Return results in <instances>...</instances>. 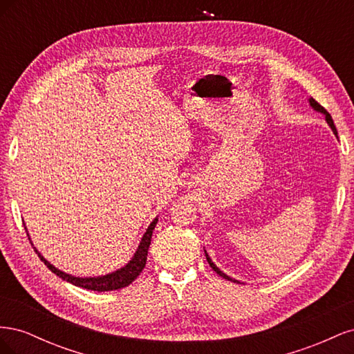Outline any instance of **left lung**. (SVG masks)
I'll return each mask as SVG.
<instances>
[{"mask_svg":"<svg viewBox=\"0 0 354 354\" xmlns=\"http://www.w3.org/2000/svg\"><path fill=\"white\" fill-rule=\"evenodd\" d=\"M308 102H310V106H312V108L315 109V111H317V112H320V113H324L325 115V120H326V122L329 124V127L332 128V131H334V134L337 136V128H335V125H334V121H332V116L329 115V112L324 108V106H320L313 97H310L308 99ZM205 257H207V261H208V264L212 267V270L214 272H216L217 274H220L221 277H224V279H227V281H232V282H238V281H234V279H232V277L230 276H227V274H224L220 269H218V267L216 266V264H214L212 261H211V259H209V255L207 254V251H205Z\"/></svg>","mask_w":354,"mask_h":354,"instance_id":"obj_1","label":"left lung"}]
</instances>
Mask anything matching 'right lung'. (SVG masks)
<instances>
[{"instance_id": "right-lung-1", "label": "right lung", "mask_w": 354, "mask_h": 354, "mask_svg": "<svg viewBox=\"0 0 354 354\" xmlns=\"http://www.w3.org/2000/svg\"><path fill=\"white\" fill-rule=\"evenodd\" d=\"M158 223V218H155L151 226L147 227L146 233L143 234L142 238V242L140 245H138V248L134 254L133 259L130 260V263H128L127 266L121 267V269H118L116 272L113 273H109V274H104V276H97V277H77V276H72V274H68L65 272H62L59 269H56L55 266L50 264L44 257H42L38 250L34 246V243H32V246H34L35 252L38 254V257L41 259V261L44 263L48 269L57 274L59 277H62L63 281H66L75 286H80V288H85V289H90V291H97V292H104V291H115V289H121L127 285H130L136 277L142 273V270L145 269L146 266V260H147V251H149V245H151V241H152V233H153V229L156 226ZM29 236V234H28ZM30 241V238H29Z\"/></svg>"}]
</instances>
